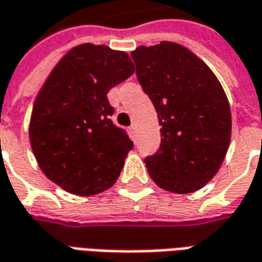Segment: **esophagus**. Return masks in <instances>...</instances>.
<instances>
[{"mask_svg":"<svg viewBox=\"0 0 262 262\" xmlns=\"http://www.w3.org/2000/svg\"><path fill=\"white\" fill-rule=\"evenodd\" d=\"M129 133H130L132 139H135V138H136V124H132L130 127H129Z\"/></svg>","mask_w":262,"mask_h":262,"instance_id":"34e87169","label":"esophagus"}]
</instances>
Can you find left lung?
<instances>
[{
	"label": "left lung",
	"mask_w": 262,
	"mask_h": 262,
	"mask_svg": "<svg viewBox=\"0 0 262 262\" xmlns=\"http://www.w3.org/2000/svg\"><path fill=\"white\" fill-rule=\"evenodd\" d=\"M130 56L162 126L158 150L145 158L149 176L167 191L193 193L216 176L229 148L226 94L210 68L181 45L139 46Z\"/></svg>",
	"instance_id": "obj_1"
}]
</instances>
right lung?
<instances>
[{
	"label": "right lung",
	"mask_w": 262,
	"mask_h": 262,
	"mask_svg": "<svg viewBox=\"0 0 262 262\" xmlns=\"http://www.w3.org/2000/svg\"><path fill=\"white\" fill-rule=\"evenodd\" d=\"M133 72L124 52L84 43L46 79L33 105L30 143L45 176L65 191L98 194L120 176L133 142L112 120L107 94Z\"/></svg>",
	"instance_id": "obj_1"
}]
</instances>
